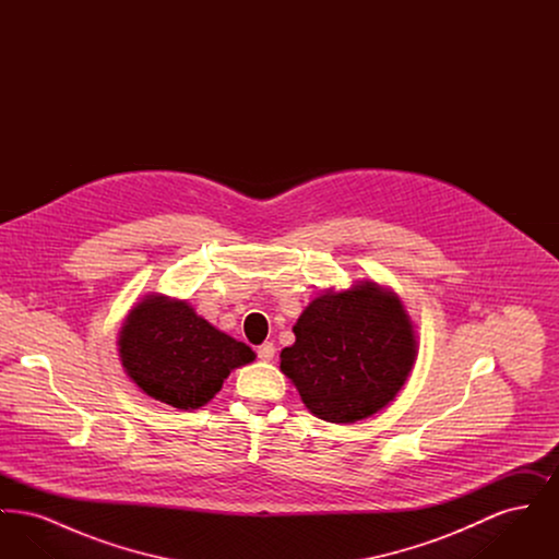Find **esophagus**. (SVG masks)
I'll use <instances>...</instances> for the list:
<instances>
[{
  "label": "esophagus",
  "mask_w": 559,
  "mask_h": 559,
  "mask_svg": "<svg viewBox=\"0 0 559 559\" xmlns=\"http://www.w3.org/2000/svg\"><path fill=\"white\" fill-rule=\"evenodd\" d=\"M274 352H276L274 344H272V342H266V344H262V346L258 347V358L267 362V360H272V358H274Z\"/></svg>",
  "instance_id": "34e87169"
}]
</instances>
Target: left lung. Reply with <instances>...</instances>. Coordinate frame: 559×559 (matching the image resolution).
<instances>
[{
  "mask_svg": "<svg viewBox=\"0 0 559 559\" xmlns=\"http://www.w3.org/2000/svg\"><path fill=\"white\" fill-rule=\"evenodd\" d=\"M281 352V371L306 408L329 424H356L396 399L417 358V331L399 293L374 281L317 295Z\"/></svg>",
  "mask_w": 559,
  "mask_h": 559,
  "instance_id": "left-lung-1",
  "label": "left lung"
}]
</instances>
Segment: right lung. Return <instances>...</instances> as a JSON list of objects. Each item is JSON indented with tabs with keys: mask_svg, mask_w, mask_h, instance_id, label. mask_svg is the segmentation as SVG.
I'll use <instances>...</instances> for the list:
<instances>
[{
	"mask_svg": "<svg viewBox=\"0 0 559 559\" xmlns=\"http://www.w3.org/2000/svg\"><path fill=\"white\" fill-rule=\"evenodd\" d=\"M117 346L140 392L180 411L205 406L230 371L255 360L251 347L199 317L187 299L160 293L133 304Z\"/></svg>",
	"mask_w": 559,
	"mask_h": 559,
	"instance_id": "obj_1",
	"label": "right lung"
}]
</instances>
